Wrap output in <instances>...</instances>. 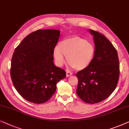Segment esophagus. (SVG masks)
I'll return each mask as SVG.
<instances>
[{
    "mask_svg": "<svg viewBox=\"0 0 129 129\" xmlns=\"http://www.w3.org/2000/svg\"><path fill=\"white\" fill-rule=\"evenodd\" d=\"M66 74H67V77H70V76L72 75V73L71 72H70L69 71H66Z\"/></svg>",
    "mask_w": 129,
    "mask_h": 129,
    "instance_id": "esophagus-1",
    "label": "esophagus"
}]
</instances>
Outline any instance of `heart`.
<instances>
[{
  "label": "heart",
  "instance_id": "heart-1",
  "mask_svg": "<svg viewBox=\"0 0 129 129\" xmlns=\"http://www.w3.org/2000/svg\"><path fill=\"white\" fill-rule=\"evenodd\" d=\"M54 57L58 66L65 62V57L70 66L78 71L85 70L93 61L95 47L91 41L79 36L67 38L59 43L54 50Z\"/></svg>",
  "mask_w": 129,
  "mask_h": 129
}]
</instances>
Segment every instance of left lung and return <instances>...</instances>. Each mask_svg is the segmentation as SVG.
<instances>
[{
  "mask_svg": "<svg viewBox=\"0 0 129 129\" xmlns=\"http://www.w3.org/2000/svg\"><path fill=\"white\" fill-rule=\"evenodd\" d=\"M88 31L93 36L95 54L91 64L76 74L77 93L85 102L95 104L106 99L116 88L119 62L116 50L107 38L99 32Z\"/></svg>",
  "mask_w": 129,
  "mask_h": 129,
  "instance_id": "left-lung-1",
  "label": "left lung"
}]
</instances>
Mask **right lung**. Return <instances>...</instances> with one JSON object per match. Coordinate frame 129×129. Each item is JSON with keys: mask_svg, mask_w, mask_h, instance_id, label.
<instances>
[{"mask_svg": "<svg viewBox=\"0 0 129 129\" xmlns=\"http://www.w3.org/2000/svg\"><path fill=\"white\" fill-rule=\"evenodd\" d=\"M59 36V30H37L26 36L14 50L11 78L18 93L28 102L40 104L50 100L57 82L66 77L65 70L53 62Z\"/></svg>", "mask_w": 129, "mask_h": 129, "instance_id": "right-lung-1", "label": "right lung"}]
</instances>
